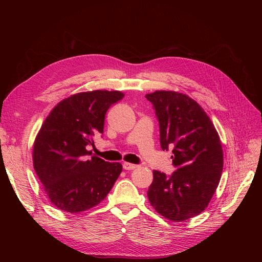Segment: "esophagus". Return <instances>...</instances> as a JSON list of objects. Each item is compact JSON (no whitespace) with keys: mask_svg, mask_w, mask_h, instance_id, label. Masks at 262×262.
<instances>
[{"mask_svg":"<svg viewBox=\"0 0 262 262\" xmlns=\"http://www.w3.org/2000/svg\"><path fill=\"white\" fill-rule=\"evenodd\" d=\"M122 167H123V169H125V170H132V169L138 168V165L131 164V163H123V164H122Z\"/></svg>","mask_w":262,"mask_h":262,"instance_id":"34e87169","label":"esophagus"}]
</instances>
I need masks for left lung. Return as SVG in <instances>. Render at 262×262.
<instances>
[{"label": "left lung", "mask_w": 262, "mask_h": 262, "mask_svg": "<svg viewBox=\"0 0 262 262\" xmlns=\"http://www.w3.org/2000/svg\"><path fill=\"white\" fill-rule=\"evenodd\" d=\"M160 124L163 150L172 148L171 175L153 170L147 196L152 207L170 221L200 214L215 192L223 170V150L212 121L196 101L177 92L146 94Z\"/></svg>", "instance_id": "left-lung-1"}]
</instances>
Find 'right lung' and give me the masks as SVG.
I'll use <instances>...</instances> for the list:
<instances>
[{
  "mask_svg": "<svg viewBox=\"0 0 262 262\" xmlns=\"http://www.w3.org/2000/svg\"><path fill=\"white\" fill-rule=\"evenodd\" d=\"M118 91L75 94L55 106L35 140L34 168L50 201L62 211L77 213L100 203L122 171L92 152L94 138L104 132L105 115L123 98Z\"/></svg>",
  "mask_w": 262,
  "mask_h": 262,
  "instance_id": "1",
  "label": "right lung"
}]
</instances>
